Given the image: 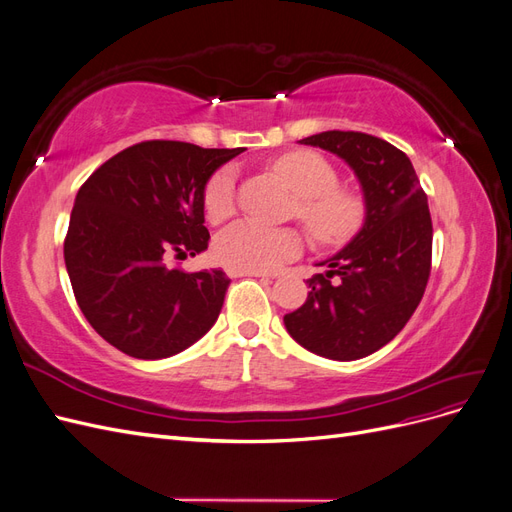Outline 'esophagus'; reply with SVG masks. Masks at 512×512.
Segmentation results:
<instances>
[{"label":"esophagus","mask_w":512,"mask_h":512,"mask_svg":"<svg viewBox=\"0 0 512 512\" xmlns=\"http://www.w3.org/2000/svg\"><path fill=\"white\" fill-rule=\"evenodd\" d=\"M230 277H269L267 273H260V271H235V269H228Z\"/></svg>","instance_id":"34e87169"}]
</instances>
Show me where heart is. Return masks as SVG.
I'll return each mask as SVG.
<instances>
[{
    "label": "heart",
    "instance_id": "1",
    "mask_svg": "<svg viewBox=\"0 0 512 512\" xmlns=\"http://www.w3.org/2000/svg\"><path fill=\"white\" fill-rule=\"evenodd\" d=\"M273 170L297 194L292 215L299 218L312 239L324 247H339L356 237L367 218L365 196L339 185L335 166L316 151L299 149L284 153L273 162ZM203 209L211 224L228 220L237 209L235 168L222 166L207 179ZM303 250L301 232L294 228H269L245 220L222 230L213 254L226 269L273 271Z\"/></svg>",
    "mask_w": 512,
    "mask_h": 512
}]
</instances>
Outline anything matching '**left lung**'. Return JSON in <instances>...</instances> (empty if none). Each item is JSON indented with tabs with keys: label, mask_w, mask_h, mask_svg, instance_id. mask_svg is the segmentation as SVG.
<instances>
[{
	"label": "left lung",
	"mask_w": 512,
	"mask_h": 512,
	"mask_svg": "<svg viewBox=\"0 0 512 512\" xmlns=\"http://www.w3.org/2000/svg\"><path fill=\"white\" fill-rule=\"evenodd\" d=\"M301 145L346 160L363 185L367 218L344 250L320 262L307 301L284 316L294 342L333 361L380 350L406 327L431 271L427 194L404 151L363 132H320Z\"/></svg>",
	"instance_id": "left-lung-1"
}]
</instances>
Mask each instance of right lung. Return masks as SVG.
Returning <instances> with one entry per match:
<instances>
[{
    "label": "right lung",
    "instance_id": "right-lung-1",
    "mask_svg": "<svg viewBox=\"0 0 512 512\" xmlns=\"http://www.w3.org/2000/svg\"><path fill=\"white\" fill-rule=\"evenodd\" d=\"M241 151L145 141L81 185L64 241L66 269L87 322L123 354L166 359L218 320L226 273H185L166 258L207 250L205 183Z\"/></svg>",
    "mask_w": 512,
    "mask_h": 512
}]
</instances>
